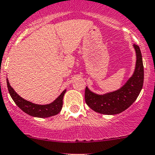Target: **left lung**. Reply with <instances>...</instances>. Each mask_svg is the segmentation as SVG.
Segmentation results:
<instances>
[{
	"label": "left lung",
	"instance_id": "1",
	"mask_svg": "<svg viewBox=\"0 0 155 155\" xmlns=\"http://www.w3.org/2000/svg\"><path fill=\"white\" fill-rule=\"evenodd\" d=\"M137 54L136 68L132 77L119 90L103 95H96L85 89V101L95 112L115 115L123 112L137 100L143 86L144 68L140 47L134 45Z\"/></svg>",
	"mask_w": 155,
	"mask_h": 155
}]
</instances>
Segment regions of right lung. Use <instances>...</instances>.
Here are the masks:
<instances>
[{"mask_svg":"<svg viewBox=\"0 0 155 155\" xmlns=\"http://www.w3.org/2000/svg\"><path fill=\"white\" fill-rule=\"evenodd\" d=\"M6 84H7L9 95L12 97L14 102L21 110L28 113L30 116L39 118H47L58 114L61 111L63 107V98L66 90L63 91L60 96L52 103L46 105H39L26 101L19 96L9 85V81L7 79H6Z\"/></svg>","mask_w":155,"mask_h":155,"instance_id":"1","label":"right lung"}]
</instances>
